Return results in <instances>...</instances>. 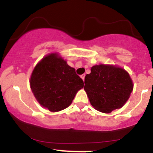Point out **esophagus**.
I'll return each instance as SVG.
<instances>
[{"label": "esophagus", "mask_w": 153, "mask_h": 153, "mask_svg": "<svg viewBox=\"0 0 153 153\" xmlns=\"http://www.w3.org/2000/svg\"><path fill=\"white\" fill-rule=\"evenodd\" d=\"M85 74H82V75H81V78L82 79V80H83V81H84V80H85Z\"/></svg>", "instance_id": "34e87169"}]
</instances>
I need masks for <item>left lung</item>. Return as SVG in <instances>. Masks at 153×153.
I'll return each instance as SVG.
<instances>
[{
	"label": "left lung",
	"mask_w": 153,
	"mask_h": 153,
	"mask_svg": "<svg viewBox=\"0 0 153 153\" xmlns=\"http://www.w3.org/2000/svg\"><path fill=\"white\" fill-rule=\"evenodd\" d=\"M91 71L85 77L84 89L91 105L105 113L122 108L133 89L129 74L111 65H94Z\"/></svg>",
	"instance_id": "obj_1"
}]
</instances>
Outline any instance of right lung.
I'll return each mask as SVG.
<instances>
[{"label":"right lung","instance_id":"right-lung-1","mask_svg":"<svg viewBox=\"0 0 153 153\" xmlns=\"http://www.w3.org/2000/svg\"><path fill=\"white\" fill-rule=\"evenodd\" d=\"M30 87L40 105L56 112L71 104L78 91L84 87V82L65 60L57 53H51L35 66Z\"/></svg>","mask_w":153,"mask_h":153}]
</instances>
